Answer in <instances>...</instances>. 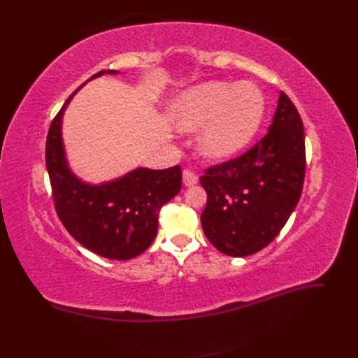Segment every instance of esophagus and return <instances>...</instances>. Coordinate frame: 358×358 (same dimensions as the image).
I'll use <instances>...</instances> for the list:
<instances>
[{"mask_svg":"<svg viewBox=\"0 0 358 358\" xmlns=\"http://www.w3.org/2000/svg\"><path fill=\"white\" fill-rule=\"evenodd\" d=\"M182 180H183V185H185V187H192L199 182V176L191 170H183Z\"/></svg>","mask_w":358,"mask_h":358,"instance_id":"34e87169","label":"esophagus"}]
</instances>
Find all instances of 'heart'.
I'll list each match as a JSON object with an SVG mask.
<instances>
[{
    "instance_id": "1",
    "label": "heart",
    "mask_w": 358,
    "mask_h": 358,
    "mask_svg": "<svg viewBox=\"0 0 358 358\" xmlns=\"http://www.w3.org/2000/svg\"><path fill=\"white\" fill-rule=\"evenodd\" d=\"M264 96L251 83L209 82L183 94L175 122L183 131L203 128L199 146L209 159H229L252 142L264 116Z\"/></svg>"
}]
</instances>
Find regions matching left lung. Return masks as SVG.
Returning <instances> with one entry per match:
<instances>
[{"label": "left lung", "instance_id": "left-lung-1", "mask_svg": "<svg viewBox=\"0 0 358 358\" xmlns=\"http://www.w3.org/2000/svg\"><path fill=\"white\" fill-rule=\"evenodd\" d=\"M305 169L301 117L280 92L267 134L241 157L209 167L200 178L208 192L201 213L208 241L230 257L262 251L297 206Z\"/></svg>", "mask_w": 358, "mask_h": 358}]
</instances>
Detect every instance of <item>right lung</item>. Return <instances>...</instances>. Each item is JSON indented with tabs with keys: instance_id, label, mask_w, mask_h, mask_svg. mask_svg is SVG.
Returning <instances> with one entry per match:
<instances>
[{
	"instance_id": "obj_1",
	"label": "right lung",
	"mask_w": 358,
	"mask_h": 358,
	"mask_svg": "<svg viewBox=\"0 0 358 358\" xmlns=\"http://www.w3.org/2000/svg\"><path fill=\"white\" fill-rule=\"evenodd\" d=\"M104 73L117 71L103 70L91 79ZM80 88L64 103L48 133L46 167L55 210L67 231L86 249L104 258L131 259L154 242L161 208L180 191L182 170L179 166L140 167L101 185L76 178L64 152L61 127L64 110Z\"/></svg>"
}]
</instances>
